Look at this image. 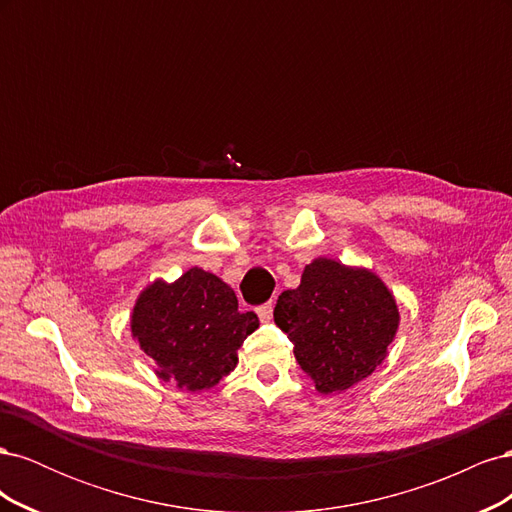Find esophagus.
<instances>
[{
	"instance_id": "obj_1",
	"label": "esophagus",
	"mask_w": 512,
	"mask_h": 512,
	"mask_svg": "<svg viewBox=\"0 0 512 512\" xmlns=\"http://www.w3.org/2000/svg\"><path fill=\"white\" fill-rule=\"evenodd\" d=\"M256 314H258V318H260L262 322H269V320L273 318V303L269 301V303H265V305H260V307L256 309Z\"/></svg>"
}]
</instances>
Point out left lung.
Here are the masks:
<instances>
[{"label":"left lung","mask_w":512,"mask_h":512,"mask_svg":"<svg viewBox=\"0 0 512 512\" xmlns=\"http://www.w3.org/2000/svg\"><path fill=\"white\" fill-rule=\"evenodd\" d=\"M273 318L322 395L374 374L399 329L397 299L380 275L322 256L303 269L297 288L280 294Z\"/></svg>","instance_id":"obj_1"}]
</instances>
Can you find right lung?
<instances>
[{
    "label": "right lung",
    "instance_id": "add662e5",
    "mask_svg": "<svg viewBox=\"0 0 512 512\" xmlns=\"http://www.w3.org/2000/svg\"><path fill=\"white\" fill-rule=\"evenodd\" d=\"M256 329L258 316L239 312L235 290L200 267L175 282H151L130 316L132 339L156 363V376L190 393L220 384Z\"/></svg>",
    "mask_w": 512,
    "mask_h": 512
}]
</instances>
